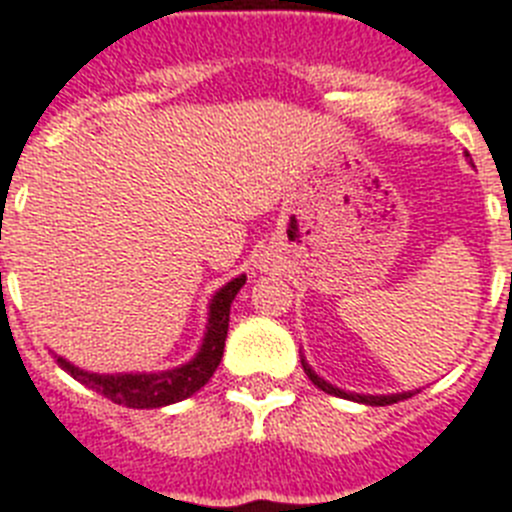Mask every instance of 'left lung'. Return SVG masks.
Wrapping results in <instances>:
<instances>
[{
	"instance_id": "obj_1",
	"label": "left lung",
	"mask_w": 512,
	"mask_h": 512,
	"mask_svg": "<svg viewBox=\"0 0 512 512\" xmlns=\"http://www.w3.org/2000/svg\"><path fill=\"white\" fill-rule=\"evenodd\" d=\"M301 366H303V371L308 374V379H311V382H314L319 390H324L327 395H337V398L356 400V403H363V405H392V403H398V400H405L413 395V392H398V395H358V392H345V390H340V387H335V384H329L327 379L319 377V374H316V371L308 366L306 358H301Z\"/></svg>"
}]
</instances>
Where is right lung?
I'll list each match as a JSON object with an SVG mask.
<instances>
[{
    "mask_svg": "<svg viewBox=\"0 0 512 512\" xmlns=\"http://www.w3.org/2000/svg\"><path fill=\"white\" fill-rule=\"evenodd\" d=\"M243 285H246V274H240L214 293L209 303V324H206L204 342L196 356L177 369L154 371V374H94V371L78 369L59 356L57 363L70 377L86 384L88 390H96L107 400L125 405V408H162V405L180 403L201 390L211 379V374L217 371L222 353H225L230 306Z\"/></svg>",
    "mask_w": 512,
    "mask_h": 512,
    "instance_id": "add662e5",
    "label": "right lung"
}]
</instances>
